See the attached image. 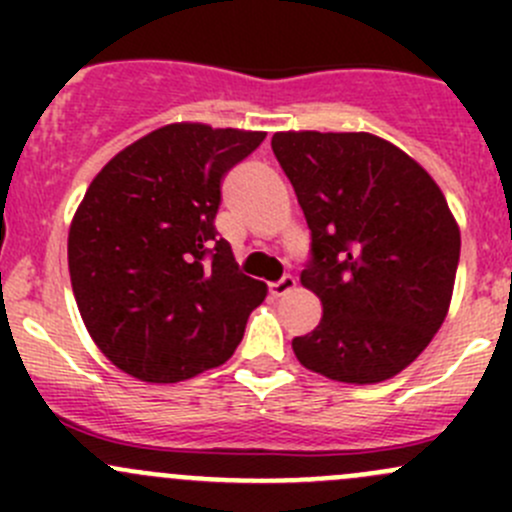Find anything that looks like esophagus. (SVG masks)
<instances>
[{
  "label": "esophagus",
  "instance_id": "esophagus-1",
  "mask_svg": "<svg viewBox=\"0 0 512 512\" xmlns=\"http://www.w3.org/2000/svg\"><path fill=\"white\" fill-rule=\"evenodd\" d=\"M294 287H297V280H294L292 275H285V277H280L277 282H272L270 294H272V297H285V294L292 292Z\"/></svg>",
  "mask_w": 512,
  "mask_h": 512
}]
</instances>
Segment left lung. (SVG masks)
Listing matches in <instances>:
<instances>
[{
  "mask_svg": "<svg viewBox=\"0 0 512 512\" xmlns=\"http://www.w3.org/2000/svg\"><path fill=\"white\" fill-rule=\"evenodd\" d=\"M272 153L312 232L299 280L324 307L294 356L334 381L391 379L451 304L461 232L441 188L371 133H275Z\"/></svg>",
  "mask_w": 512,
  "mask_h": 512,
  "instance_id": "left-lung-1",
  "label": "left lung"
}]
</instances>
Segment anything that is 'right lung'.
<instances>
[{"instance_id":"right-lung-1","label":"right lung","mask_w":512,"mask_h":512,"mask_svg":"<svg viewBox=\"0 0 512 512\" xmlns=\"http://www.w3.org/2000/svg\"><path fill=\"white\" fill-rule=\"evenodd\" d=\"M267 133L170 123L123 148L86 190L69 232L81 319L126 374L156 384L230 359L267 285L218 237L220 183Z\"/></svg>"}]
</instances>
